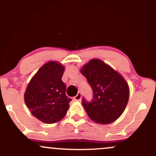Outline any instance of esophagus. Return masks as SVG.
<instances>
[{
  "mask_svg": "<svg viewBox=\"0 0 156 156\" xmlns=\"http://www.w3.org/2000/svg\"><path fill=\"white\" fill-rule=\"evenodd\" d=\"M74 100L76 101H80L81 100V93L78 92V94H76V96L74 97Z\"/></svg>",
  "mask_w": 156,
  "mask_h": 156,
  "instance_id": "esophagus-1",
  "label": "esophagus"
}]
</instances>
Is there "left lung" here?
<instances>
[{
	"label": "left lung",
	"instance_id": "left-lung-1",
	"mask_svg": "<svg viewBox=\"0 0 156 156\" xmlns=\"http://www.w3.org/2000/svg\"><path fill=\"white\" fill-rule=\"evenodd\" d=\"M80 73L92 87V102L82 100L89 117L96 123L110 124L122 115L129 99V87L122 76L103 61L94 58L84 64Z\"/></svg>",
	"mask_w": 156,
	"mask_h": 156
}]
</instances>
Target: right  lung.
Returning a JSON list of instances; mask_svg holds the SVG:
<instances>
[{
  "mask_svg": "<svg viewBox=\"0 0 156 156\" xmlns=\"http://www.w3.org/2000/svg\"><path fill=\"white\" fill-rule=\"evenodd\" d=\"M65 68L51 61L39 69L28 84L24 94L26 106L33 116L46 124L60 121L66 115L70 98L66 95L62 78Z\"/></svg>",
  "mask_w": 156,
  "mask_h": 156,
  "instance_id": "add662e5",
  "label": "right lung"
}]
</instances>
